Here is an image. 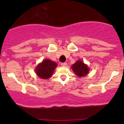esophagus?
<instances>
[{
    "label": "esophagus",
    "mask_w": 124,
    "mask_h": 124,
    "mask_svg": "<svg viewBox=\"0 0 124 124\" xmlns=\"http://www.w3.org/2000/svg\"><path fill=\"white\" fill-rule=\"evenodd\" d=\"M61 65L63 66V67H65V66L67 65V63L66 62H64V63H61Z\"/></svg>",
    "instance_id": "obj_1"
}]
</instances>
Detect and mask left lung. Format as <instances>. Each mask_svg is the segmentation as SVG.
Returning a JSON list of instances; mask_svg holds the SVG:
<instances>
[{"label": "left lung", "instance_id": "8db88e82", "mask_svg": "<svg viewBox=\"0 0 124 124\" xmlns=\"http://www.w3.org/2000/svg\"><path fill=\"white\" fill-rule=\"evenodd\" d=\"M72 71L78 77H84L88 74L89 69L87 65L85 64L82 61H77L71 66Z\"/></svg>", "mask_w": 124, "mask_h": 124}]
</instances>
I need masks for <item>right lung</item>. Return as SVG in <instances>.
Instances as JSON below:
<instances>
[{"mask_svg":"<svg viewBox=\"0 0 124 124\" xmlns=\"http://www.w3.org/2000/svg\"><path fill=\"white\" fill-rule=\"evenodd\" d=\"M57 66L56 62L50 59H45L37 66L35 68L36 74L40 78L48 79L52 77Z\"/></svg>","mask_w":124,"mask_h":124,"instance_id":"add662e5","label":"right lung"}]
</instances>
